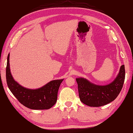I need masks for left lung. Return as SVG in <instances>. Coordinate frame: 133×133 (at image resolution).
<instances>
[{"label":"left lung","instance_id":"obj_1","mask_svg":"<svg viewBox=\"0 0 133 133\" xmlns=\"http://www.w3.org/2000/svg\"><path fill=\"white\" fill-rule=\"evenodd\" d=\"M125 79L124 65L114 82L105 86L92 84L84 78H77L79 96L83 103L90 107H98L113 101L118 96L123 86Z\"/></svg>","mask_w":133,"mask_h":133}]
</instances>
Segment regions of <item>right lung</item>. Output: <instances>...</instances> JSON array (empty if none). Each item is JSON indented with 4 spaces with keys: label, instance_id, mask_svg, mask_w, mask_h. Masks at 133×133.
Listing matches in <instances>:
<instances>
[{
    "label": "right lung",
    "instance_id": "add662e5",
    "mask_svg": "<svg viewBox=\"0 0 133 133\" xmlns=\"http://www.w3.org/2000/svg\"><path fill=\"white\" fill-rule=\"evenodd\" d=\"M9 54L6 66V82L9 89L18 101L31 109H48L56 103L60 84L64 79L50 82L41 88H25L14 81L10 72Z\"/></svg>",
    "mask_w": 133,
    "mask_h": 133
}]
</instances>
